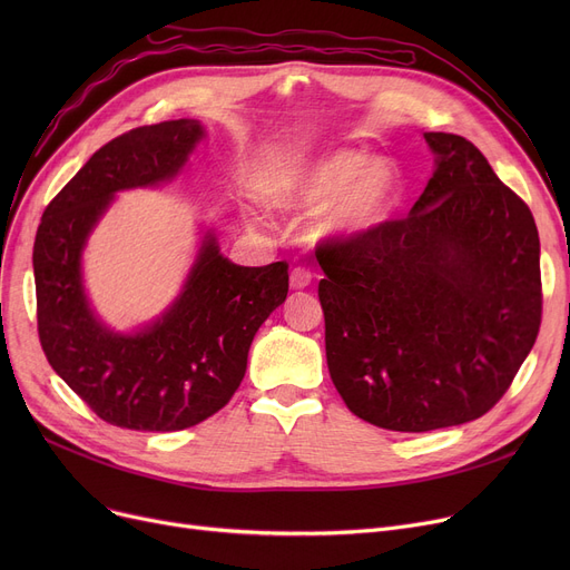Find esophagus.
I'll return each instance as SVG.
<instances>
[{"label":"esophagus","instance_id":"1","mask_svg":"<svg viewBox=\"0 0 570 570\" xmlns=\"http://www.w3.org/2000/svg\"><path fill=\"white\" fill-rule=\"evenodd\" d=\"M312 279H314V273L309 267H305V265L293 267V273H291V286L293 288H307L312 284Z\"/></svg>","mask_w":570,"mask_h":570}]
</instances>
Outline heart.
<instances>
[{"instance_id":"1","label":"heart","mask_w":570,"mask_h":570,"mask_svg":"<svg viewBox=\"0 0 570 570\" xmlns=\"http://www.w3.org/2000/svg\"><path fill=\"white\" fill-rule=\"evenodd\" d=\"M402 191L400 170L391 159L335 149V153L295 157L269 168L261 194L269 207H314L323 233L361 235L387 219Z\"/></svg>"}]
</instances>
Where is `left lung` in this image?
Here are the masks:
<instances>
[{
	"instance_id": "8db88e82",
	"label": "left lung",
	"mask_w": 570,
	"mask_h": 570,
	"mask_svg": "<svg viewBox=\"0 0 570 570\" xmlns=\"http://www.w3.org/2000/svg\"><path fill=\"white\" fill-rule=\"evenodd\" d=\"M436 168L409 217L316 249L331 379L351 413L393 432L485 415L541 327L531 209L462 136L428 131Z\"/></svg>"
}]
</instances>
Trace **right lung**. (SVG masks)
Returning <instances> with one entry per match:
<instances>
[{"label":"right lung","mask_w":570,"mask_h":570,"mask_svg":"<svg viewBox=\"0 0 570 570\" xmlns=\"http://www.w3.org/2000/svg\"><path fill=\"white\" fill-rule=\"evenodd\" d=\"M200 138L196 119L112 138L48 203L37 230L41 348L71 391L115 428L177 432L215 415L247 372L256 331L286 301V261L235 265L207 233L185 291L145 331L112 333L89 309L80 273L87 235L117 191L173 179Z\"/></svg>","instance_id":"obj_1"}]
</instances>
